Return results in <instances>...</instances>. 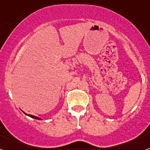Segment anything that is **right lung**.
<instances>
[{"label": "right lung", "instance_id": "right-lung-1", "mask_svg": "<svg viewBox=\"0 0 150 150\" xmlns=\"http://www.w3.org/2000/svg\"><path fill=\"white\" fill-rule=\"evenodd\" d=\"M24 112V113H25V114L26 115V116H30V117L33 118V119H35V120H41V119H40V118L38 117V116H33V115H30V114H27V113H25V112Z\"/></svg>", "mask_w": 150, "mask_h": 150}]
</instances>
